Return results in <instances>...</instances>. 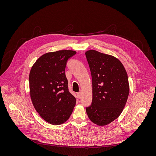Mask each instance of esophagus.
I'll use <instances>...</instances> for the list:
<instances>
[{"instance_id":"obj_1","label":"esophagus","mask_w":156,"mask_h":156,"mask_svg":"<svg viewBox=\"0 0 156 156\" xmlns=\"http://www.w3.org/2000/svg\"><path fill=\"white\" fill-rule=\"evenodd\" d=\"M76 95H77V97H78V98H80L81 97V92H78V93H77Z\"/></svg>"}]
</instances>
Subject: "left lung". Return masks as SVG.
I'll use <instances>...</instances> for the list:
<instances>
[{"mask_svg": "<svg viewBox=\"0 0 156 156\" xmlns=\"http://www.w3.org/2000/svg\"><path fill=\"white\" fill-rule=\"evenodd\" d=\"M92 80V101L86 108L89 119L105 126L117 119L129 94L126 70L115 57L89 50L85 52Z\"/></svg>", "mask_w": 156, "mask_h": 156, "instance_id": "1", "label": "left lung"}]
</instances>
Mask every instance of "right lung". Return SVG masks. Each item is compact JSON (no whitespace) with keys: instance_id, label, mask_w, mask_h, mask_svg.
<instances>
[{"instance_id":"right-lung-1","label":"right lung","mask_w":156,"mask_h":156,"mask_svg":"<svg viewBox=\"0 0 156 156\" xmlns=\"http://www.w3.org/2000/svg\"><path fill=\"white\" fill-rule=\"evenodd\" d=\"M76 53L72 50L46 53L31 69L32 103L40 116L50 124L64 123L73 111L76 98L68 90L65 69L68 60Z\"/></svg>"}]
</instances>
